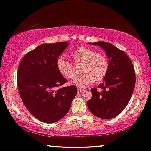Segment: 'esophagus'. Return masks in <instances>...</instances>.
Returning <instances> with one entry per match:
<instances>
[{
  "label": "esophagus",
  "instance_id": "esophagus-1",
  "mask_svg": "<svg viewBox=\"0 0 151 151\" xmlns=\"http://www.w3.org/2000/svg\"><path fill=\"white\" fill-rule=\"evenodd\" d=\"M84 91L83 89H81V88H78V93H82Z\"/></svg>",
  "mask_w": 151,
  "mask_h": 151
}]
</instances>
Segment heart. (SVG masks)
Segmentation results:
<instances>
[{"label": "heart", "mask_w": 151, "mask_h": 151, "mask_svg": "<svg viewBox=\"0 0 151 151\" xmlns=\"http://www.w3.org/2000/svg\"><path fill=\"white\" fill-rule=\"evenodd\" d=\"M71 58L75 65L81 64L80 71L82 74L72 81V83L78 87H87L94 81L100 82L108 73L109 63L104 53H95L90 48L79 47L71 53ZM56 67L60 75L67 79L75 78V68L71 63L63 58H59L57 60Z\"/></svg>", "instance_id": "obj_1"}]
</instances>
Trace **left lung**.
<instances>
[{"label":"left lung","mask_w":151,"mask_h":151,"mask_svg":"<svg viewBox=\"0 0 151 151\" xmlns=\"http://www.w3.org/2000/svg\"><path fill=\"white\" fill-rule=\"evenodd\" d=\"M104 49L108 57L109 68L103 82L91 89L92 98L87 106L94 115L102 119L116 117L126 108L135 85V73L129 57L114 45L106 42H90Z\"/></svg>","instance_id":"obj_1"}]
</instances>
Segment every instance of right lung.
<instances>
[{
	"label": "right lung",
	"mask_w": 151,
	"mask_h": 151,
	"mask_svg": "<svg viewBox=\"0 0 151 151\" xmlns=\"http://www.w3.org/2000/svg\"><path fill=\"white\" fill-rule=\"evenodd\" d=\"M67 42L42 44L24 55L18 68L17 86L21 100L32 115L45 123H54L69 111L77 94L56 67Z\"/></svg>",
	"instance_id": "1"
}]
</instances>
